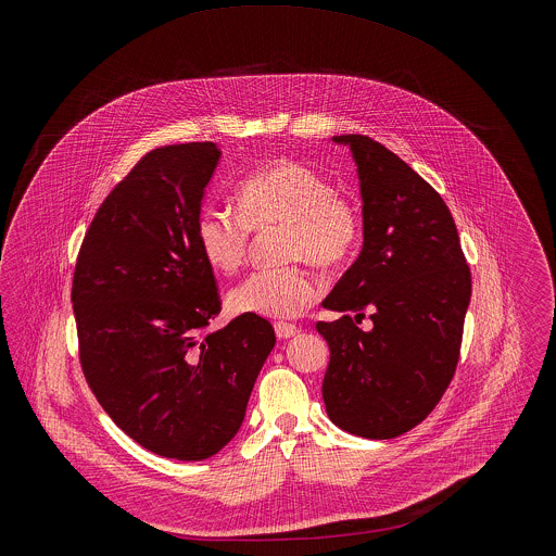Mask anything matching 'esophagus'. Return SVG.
Wrapping results in <instances>:
<instances>
[{
	"mask_svg": "<svg viewBox=\"0 0 556 556\" xmlns=\"http://www.w3.org/2000/svg\"><path fill=\"white\" fill-rule=\"evenodd\" d=\"M274 329H276V336L280 338V340H289V338H295L302 329L300 327H295V325H291V323H276L274 325Z\"/></svg>",
	"mask_w": 556,
	"mask_h": 556,
	"instance_id": "1",
	"label": "esophagus"
}]
</instances>
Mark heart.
Masks as SVG:
<instances>
[{
	"instance_id": "b5f03b06",
	"label": "heart",
	"mask_w": 556,
	"mask_h": 556,
	"mask_svg": "<svg viewBox=\"0 0 556 556\" xmlns=\"http://www.w3.org/2000/svg\"><path fill=\"white\" fill-rule=\"evenodd\" d=\"M238 214L205 210L197 220V243L212 269L233 274L245 261L250 229L282 225L285 256L308 258L320 267L344 263L362 238L357 207L331 192L317 170L278 160L261 166L239 184ZM318 298L317 280L302 265L252 271L229 293L238 315L298 317Z\"/></svg>"
}]
</instances>
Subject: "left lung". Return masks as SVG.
I'll return each mask as SVG.
<instances>
[{"instance_id": "left-lung-1", "label": "left lung", "mask_w": 556, "mask_h": 556, "mask_svg": "<svg viewBox=\"0 0 556 556\" xmlns=\"http://www.w3.org/2000/svg\"><path fill=\"white\" fill-rule=\"evenodd\" d=\"M351 150L364 243L323 308L329 344L323 402L329 419L364 439H394L424 421L458 364L471 271L439 192L404 160L362 135L331 137ZM366 312L374 327H358Z\"/></svg>"}]
</instances>
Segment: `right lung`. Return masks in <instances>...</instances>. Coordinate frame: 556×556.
<instances>
[{"label":"right lung","instance_id":"add662e5","mask_svg":"<svg viewBox=\"0 0 556 556\" xmlns=\"http://www.w3.org/2000/svg\"><path fill=\"white\" fill-rule=\"evenodd\" d=\"M216 143L150 152L100 205L73 282L80 366L111 419L141 447L205 460L233 441L276 344L269 320L220 313L197 243Z\"/></svg>","mask_w":556,"mask_h":556}]
</instances>
